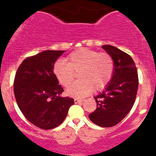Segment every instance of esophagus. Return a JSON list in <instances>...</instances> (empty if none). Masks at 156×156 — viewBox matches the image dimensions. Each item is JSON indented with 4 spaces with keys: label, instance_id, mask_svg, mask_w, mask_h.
Listing matches in <instances>:
<instances>
[{
    "label": "esophagus",
    "instance_id": "34e87169",
    "mask_svg": "<svg viewBox=\"0 0 156 156\" xmlns=\"http://www.w3.org/2000/svg\"><path fill=\"white\" fill-rule=\"evenodd\" d=\"M74 101H75V103H82L84 100H78V99H74Z\"/></svg>",
    "mask_w": 156,
    "mask_h": 156
}]
</instances>
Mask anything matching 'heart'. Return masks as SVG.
I'll return each instance as SVG.
<instances>
[{"mask_svg": "<svg viewBox=\"0 0 156 156\" xmlns=\"http://www.w3.org/2000/svg\"><path fill=\"white\" fill-rule=\"evenodd\" d=\"M65 62L56 61L53 72L58 82L68 87L78 73L80 81L67 90L69 97L81 98L95 91L104 89L109 83L113 72L114 62L112 56L106 52L81 48L69 54Z\"/></svg>", "mask_w": 156, "mask_h": 156, "instance_id": "b5f03b06", "label": "heart"}]
</instances>
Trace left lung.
<instances>
[{
  "label": "left lung",
  "mask_w": 156,
  "mask_h": 156,
  "mask_svg": "<svg viewBox=\"0 0 156 156\" xmlns=\"http://www.w3.org/2000/svg\"><path fill=\"white\" fill-rule=\"evenodd\" d=\"M102 48L114 61V72L106 90L94 97L97 108L89 115V119L98 126L109 127L119 123L133 107L139 81L130 55L112 45Z\"/></svg>",
  "instance_id": "left-lung-1"
}]
</instances>
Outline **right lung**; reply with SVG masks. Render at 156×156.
Listing matches in <instances>:
<instances>
[{
  "label": "right lung",
  "mask_w": 156,
  "mask_h": 156,
  "mask_svg": "<svg viewBox=\"0 0 156 156\" xmlns=\"http://www.w3.org/2000/svg\"><path fill=\"white\" fill-rule=\"evenodd\" d=\"M64 50H45L23 61L16 73L13 90L23 115L44 130L59 126L74 104L70 97H61L63 88L53 72L56 59Z\"/></svg>",
  "instance_id": "1"
}]
</instances>
